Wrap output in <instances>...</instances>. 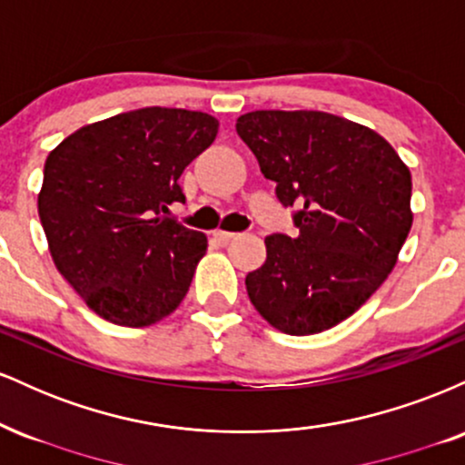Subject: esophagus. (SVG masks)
I'll return each instance as SVG.
<instances>
[{
  "label": "esophagus",
  "instance_id": "obj_1",
  "mask_svg": "<svg viewBox=\"0 0 465 465\" xmlns=\"http://www.w3.org/2000/svg\"><path fill=\"white\" fill-rule=\"evenodd\" d=\"M233 238H236V233H232V232H214V240H218L221 244L232 242Z\"/></svg>",
  "mask_w": 465,
  "mask_h": 465
}]
</instances>
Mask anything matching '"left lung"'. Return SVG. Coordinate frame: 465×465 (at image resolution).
Masks as SVG:
<instances>
[{
	"label": "left lung",
	"mask_w": 465,
	"mask_h": 465,
	"mask_svg": "<svg viewBox=\"0 0 465 465\" xmlns=\"http://www.w3.org/2000/svg\"><path fill=\"white\" fill-rule=\"evenodd\" d=\"M236 131L282 205L297 207L295 236L264 240L249 300L280 332L334 328L398 262L413 225L407 163L376 131L323 111H251Z\"/></svg>",
	"instance_id": "1"
}]
</instances>
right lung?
Listing matches in <instances>:
<instances>
[{"instance_id": "1", "label": "right lung", "mask_w": 465, "mask_h": 465, "mask_svg": "<svg viewBox=\"0 0 465 465\" xmlns=\"http://www.w3.org/2000/svg\"><path fill=\"white\" fill-rule=\"evenodd\" d=\"M216 117L146 109L83 126L47 154L39 218L58 273L98 317L143 328L183 302L207 236L170 221Z\"/></svg>"}]
</instances>
